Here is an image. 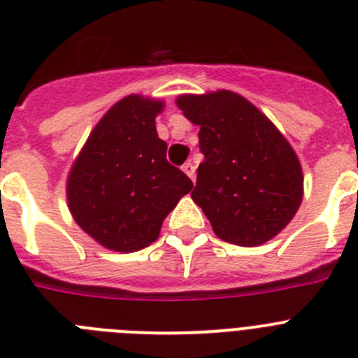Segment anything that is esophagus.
I'll list each match as a JSON object with an SVG mask.
<instances>
[{"label":"esophagus","instance_id":"34e87169","mask_svg":"<svg viewBox=\"0 0 358 358\" xmlns=\"http://www.w3.org/2000/svg\"><path fill=\"white\" fill-rule=\"evenodd\" d=\"M181 169H182V172H185L186 176H188L189 179H192V181H195V166H194V163H189V161H188V163L182 164Z\"/></svg>","mask_w":358,"mask_h":358}]
</instances>
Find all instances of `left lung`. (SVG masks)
<instances>
[{
  "instance_id": "1",
  "label": "left lung",
  "mask_w": 358,
  "mask_h": 358,
  "mask_svg": "<svg viewBox=\"0 0 358 358\" xmlns=\"http://www.w3.org/2000/svg\"><path fill=\"white\" fill-rule=\"evenodd\" d=\"M182 115L199 125V164L192 199L224 242L255 248L285 229L303 201L297 154L248 98L227 90L179 94Z\"/></svg>"
}]
</instances>
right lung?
<instances>
[{
  "mask_svg": "<svg viewBox=\"0 0 358 358\" xmlns=\"http://www.w3.org/2000/svg\"><path fill=\"white\" fill-rule=\"evenodd\" d=\"M163 109L159 98H122L94 125L68 173L75 222L110 251L134 252L156 242L166 215L194 188L166 161L156 131Z\"/></svg>",
  "mask_w": 358,
  "mask_h": 358,
  "instance_id": "1",
  "label": "right lung"
}]
</instances>
